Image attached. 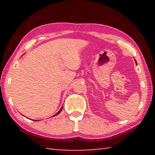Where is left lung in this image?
I'll list each match as a JSON object with an SVG mask.
<instances>
[{
  "label": "left lung",
  "mask_w": 155,
  "mask_h": 155,
  "mask_svg": "<svg viewBox=\"0 0 155 155\" xmlns=\"http://www.w3.org/2000/svg\"><path fill=\"white\" fill-rule=\"evenodd\" d=\"M135 62H136V61H135ZM136 63H137V62H136Z\"/></svg>",
  "instance_id": "1"
}]
</instances>
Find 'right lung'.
I'll list each match as a JSON object with an SVG mask.
<instances>
[{
	"label": "right lung",
	"mask_w": 155,
	"mask_h": 155,
	"mask_svg": "<svg viewBox=\"0 0 155 155\" xmlns=\"http://www.w3.org/2000/svg\"><path fill=\"white\" fill-rule=\"evenodd\" d=\"M62 107H61V109H60V110H59V111L58 112V113H57V114H55L54 115H53V117H55V116H56V115H57V114H58L59 113H61V110H62ZM35 121H36V120H35Z\"/></svg>",
	"instance_id": "add662e5"
}]
</instances>
